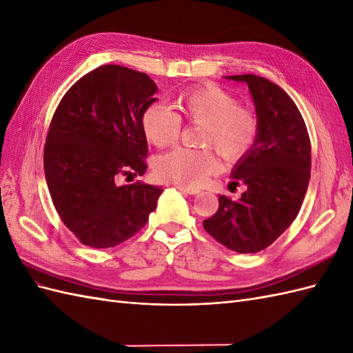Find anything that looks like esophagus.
<instances>
[{
    "label": "esophagus",
    "mask_w": 353,
    "mask_h": 353,
    "mask_svg": "<svg viewBox=\"0 0 353 353\" xmlns=\"http://www.w3.org/2000/svg\"><path fill=\"white\" fill-rule=\"evenodd\" d=\"M177 190H180L182 192H186V194H191V195H195L200 192V190H195V188H188V186H182V185H177Z\"/></svg>",
    "instance_id": "1"
}]
</instances>
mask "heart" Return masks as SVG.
I'll use <instances>...</instances> for the list:
<instances>
[{"label":"heart","instance_id":"obj_1","mask_svg":"<svg viewBox=\"0 0 353 353\" xmlns=\"http://www.w3.org/2000/svg\"><path fill=\"white\" fill-rule=\"evenodd\" d=\"M167 106L153 103L144 110L139 125L152 145L165 149L182 132V121L201 126L203 149H179L162 154L154 163L161 179L182 186H199L219 168V152L228 162L243 159L259 137V119L248 106L237 105L236 97L216 84L192 87Z\"/></svg>","mask_w":353,"mask_h":353}]
</instances>
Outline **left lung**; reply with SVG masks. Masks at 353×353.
Wrapping results in <instances>:
<instances>
[{
	"label": "left lung",
	"instance_id": "obj_1",
	"mask_svg": "<svg viewBox=\"0 0 353 353\" xmlns=\"http://www.w3.org/2000/svg\"><path fill=\"white\" fill-rule=\"evenodd\" d=\"M227 78L247 83L259 137L232 173L233 183L248 190L237 201L221 195L216 214L203 227L228 250L251 254L272 245L298 216L310 182L311 144L296 103L280 85L250 73Z\"/></svg>",
	"mask_w": 353,
	"mask_h": 353
}]
</instances>
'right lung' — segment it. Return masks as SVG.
Listing matches in <instances>:
<instances>
[{"instance_id": "right-lung-1", "label": "right lung", "mask_w": 353, "mask_h": 353, "mask_svg": "<svg viewBox=\"0 0 353 353\" xmlns=\"http://www.w3.org/2000/svg\"><path fill=\"white\" fill-rule=\"evenodd\" d=\"M158 92L143 72L103 64L73 84L48 129L43 167L57 214L77 239L111 248L138 233L162 188L119 176H143L147 139L139 120Z\"/></svg>"}]
</instances>
